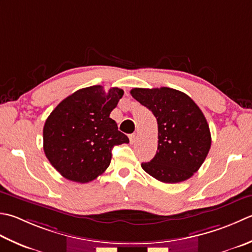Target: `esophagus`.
Listing matches in <instances>:
<instances>
[{
    "label": "esophagus",
    "instance_id": "34e87169",
    "mask_svg": "<svg viewBox=\"0 0 252 252\" xmlns=\"http://www.w3.org/2000/svg\"><path fill=\"white\" fill-rule=\"evenodd\" d=\"M129 139H130V142L133 144V143H135V141L137 139V135L135 134V133H133V134L129 135Z\"/></svg>",
    "mask_w": 252,
    "mask_h": 252
}]
</instances>
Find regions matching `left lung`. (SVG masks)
Here are the masks:
<instances>
[{
    "label": "left lung",
    "mask_w": 252,
    "mask_h": 252,
    "mask_svg": "<svg viewBox=\"0 0 252 252\" xmlns=\"http://www.w3.org/2000/svg\"><path fill=\"white\" fill-rule=\"evenodd\" d=\"M130 93L154 113L158 125L156 155L142 162V168L165 184L189 179L211 149V132L203 112L188 95L174 88H133Z\"/></svg>",
    "instance_id": "1"
}]
</instances>
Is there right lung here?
<instances>
[{"label":"right lung","mask_w":252,"mask_h":252,"mask_svg":"<svg viewBox=\"0 0 252 252\" xmlns=\"http://www.w3.org/2000/svg\"><path fill=\"white\" fill-rule=\"evenodd\" d=\"M123 91L100 85L82 88L54 108L43 126V151L51 165L71 181L86 184L110 165L113 146L129 143L110 112Z\"/></svg>","instance_id":"obj_1"}]
</instances>
